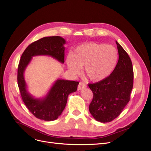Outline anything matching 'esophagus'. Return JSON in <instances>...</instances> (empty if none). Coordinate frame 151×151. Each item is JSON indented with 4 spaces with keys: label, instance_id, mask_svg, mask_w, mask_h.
Segmentation results:
<instances>
[{
    "label": "esophagus",
    "instance_id": "esophagus-1",
    "mask_svg": "<svg viewBox=\"0 0 151 151\" xmlns=\"http://www.w3.org/2000/svg\"><path fill=\"white\" fill-rule=\"evenodd\" d=\"M86 88V85L85 83H84L83 82H80L79 85H78V87H77V88H78L79 90H81L83 89L84 88Z\"/></svg>",
    "mask_w": 151,
    "mask_h": 151
}]
</instances>
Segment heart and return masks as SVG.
Listing matches in <instances>:
<instances>
[{"mask_svg": "<svg viewBox=\"0 0 151 151\" xmlns=\"http://www.w3.org/2000/svg\"><path fill=\"white\" fill-rule=\"evenodd\" d=\"M118 60L116 48L111 45L96 43H85L77 47L67 58V67L78 74L84 67V74L92 81H101L111 74Z\"/></svg>", "mask_w": 151, "mask_h": 151, "instance_id": "heart-1", "label": "heart"}]
</instances>
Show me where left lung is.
I'll return each instance as SVG.
<instances>
[{
  "label": "left lung",
  "mask_w": 151,
  "mask_h": 151,
  "mask_svg": "<svg viewBox=\"0 0 151 151\" xmlns=\"http://www.w3.org/2000/svg\"><path fill=\"white\" fill-rule=\"evenodd\" d=\"M118 61L111 74L101 81L88 86L93 93L89 109L96 120L109 122L120 115L130 101L134 84L131 59L121 45L116 42Z\"/></svg>",
  "instance_id": "8db88e82"
}]
</instances>
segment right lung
I'll list each match as a JSON object with an SVG mask.
<instances>
[{"label":"right lung","instance_id":"obj_1","mask_svg":"<svg viewBox=\"0 0 151 151\" xmlns=\"http://www.w3.org/2000/svg\"><path fill=\"white\" fill-rule=\"evenodd\" d=\"M65 43L66 41L58 36L44 37L30 44L20 58L17 68V83L22 101L29 111L40 120L49 122L57 119L66 106L68 94L76 92L79 82L57 79L46 96L35 98L27 90L24 73L34 56L49 55L64 63L65 48L63 45Z\"/></svg>","mask_w":151,"mask_h":151}]
</instances>
